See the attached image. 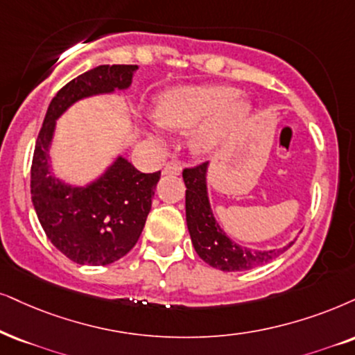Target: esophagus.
I'll list each match as a JSON object with an SVG mask.
<instances>
[{"instance_id": "esophagus-1", "label": "esophagus", "mask_w": 355, "mask_h": 355, "mask_svg": "<svg viewBox=\"0 0 355 355\" xmlns=\"http://www.w3.org/2000/svg\"><path fill=\"white\" fill-rule=\"evenodd\" d=\"M180 172H182V165L178 162H175V160H170V162L165 164V167H164L165 175H180Z\"/></svg>"}]
</instances>
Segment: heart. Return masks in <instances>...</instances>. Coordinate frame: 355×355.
<instances>
[{
  "mask_svg": "<svg viewBox=\"0 0 355 355\" xmlns=\"http://www.w3.org/2000/svg\"><path fill=\"white\" fill-rule=\"evenodd\" d=\"M250 106L237 98V89L223 85L177 87L157 101L154 116L162 128L190 131L195 154H209L224 137L248 118Z\"/></svg>",
  "mask_w": 355,
  "mask_h": 355,
  "instance_id": "b5f03b06",
  "label": "heart"
}]
</instances>
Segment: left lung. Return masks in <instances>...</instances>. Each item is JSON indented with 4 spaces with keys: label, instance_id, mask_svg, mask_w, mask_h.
I'll return each mask as SVG.
<instances>
[{
    "label": "left lung",
    "instance_id": "left-lung-1",
    "mask_svg": "<svg viewBox=\"0 0 355 355\" xmlns=\"http://www.w3.org/2000/svg\"><path fill=\"white\" fill-rule=\"evenodd\" d=\"M208 162L183 170L185 182L187 226L190 231L193 248L206 263L223 272H242L262 266L277 255L285 252L293 242L282 249L252 250L236 244L224 234L214 219L206 188Z\"/></svg>",
    "mask_w": 355,
    "mask_h": 355
}]
</instances>
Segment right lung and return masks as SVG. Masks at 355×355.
I'll return each mask as SVG.
<instances>
[{
  "mask_svg": "<svg viewBox=\"0 0 355 355\" xmlns=\"http://www.w3.org/2000/svg\"><path fill=\"white\" fill-rule=\"evenodd\" d=\"M137 65H100L58 89L40 128L31 167V195L44 232L62 254L82 266H107L139 241L160 172L142 173L123 157L87 187H70L51 172L55 121L82 98L124 89Z\"/></svg>",
  "mask_w": 355,
  "mask_h": 355,
  "instance_id": "1",
  "label": "right lung"
}]
</instances>
